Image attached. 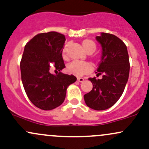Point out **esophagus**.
<instances>
[{
    "mask_svg": "<svg viewBox=\"0 0 149 149\" xmlns=\"http://www.w3.org/2000/svg\"><path fill=\"white\" fill-rule=\"evenodd\" d=\"M84 78H81V77H77V81H79V82H82L83 81H84Z\"/></svg>",
    "mask_w": 149,
    "mask_h": 149,
    "instance_id": "1",
    "label": "esophagus"
}]
</instances>
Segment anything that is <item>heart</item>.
Returning a JSON list of instances; mask_svg holds the SVG:
<instances>
[{"label": "heart", "instance_id": "1", "mask_svg": "<svg viewBox=\"0 0 149 149\" xmlns=\"http://www.w3.org/2000/svg\"><path fill=\"white\" fill-rule=\"evenodd\" d=\"M83 49L88 54L93 53L97 49V45L93 40L90 39H85L81 42ZM68 44L64 46L62 51V56L63 60H68ZM91 70V65L87 62L74 61L70 63L67 66L66 70L69 74L75 75L77 77H81L87 74Z\"/></svg>", "mask_w": 149, "mask_h": 149}]
</instances>
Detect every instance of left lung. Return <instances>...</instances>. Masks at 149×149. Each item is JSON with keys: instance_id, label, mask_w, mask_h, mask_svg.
<instances>
[{"instance_id": "1", "label": "left lung", "mask_w": 149, "mask_h": 149, "mask_svg": "<svg viewBox=\"0 0 149 149\" xmlns=\"http://www.w3.org/2000/svg\"><path fill=\"white\" fill-rule=\"evenodd\" d=\"M102 47V55L97 68V76L101 79L89 78L93 88L84 94L86 104L89 108L100 111L112 107L122 95L129 79V64L127 47L118 37L102 33L96 37Z\"/></svg>"}]
</instances>
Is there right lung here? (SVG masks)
<instances>
[{"instance_id": "right-lung-1", "label": "right lung", "mask_w": 149, "mask_h": 149, "mask_svg": "<svg viewBox=\"0 0 149 149\" xmlns=\"http://www.w3.org/2000/svg\"><path fill=\"white\" fill-rule=\"evenodd\" d=\"M65 37L57 32L36 35L25 45L20 61L21 79L30 102L42 110H52L63 103L67 88L76 81L74 75L65 74L62 51ZM52 68L59 72L53 75Z\"/></svg>"}]
</instances>
